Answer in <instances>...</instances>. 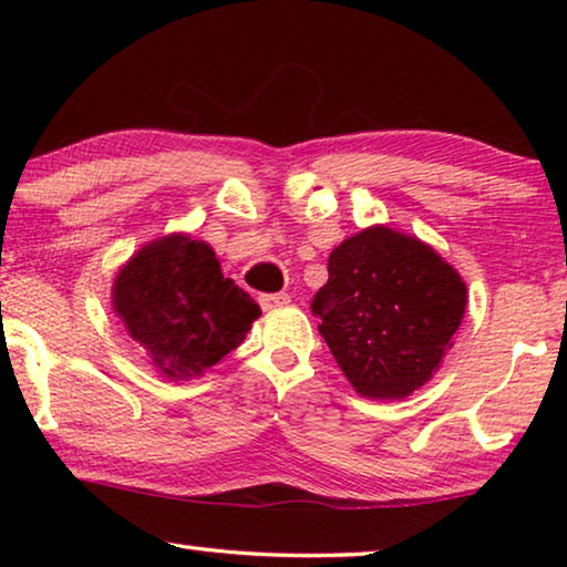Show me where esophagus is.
<instances>
[{"mask_svg": "<svg viewBox=\"0 0 567 567\" xmlns=\"http://www.w3.org/2000/svg\"><path fill=\"white\" fill-rule=\"evenodd\" d=\"M290 302V295L287 292H270V295H260V305L262 310H275V307H282Z\"/></svg>", "mask_w": 567, "mask_h": 567, "instance_id": "34e87169", "label": "esophagus"}]
</instances>
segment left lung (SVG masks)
Segmentation results:
<instances>
[{"instance_id": "left-lung-1", "label": "left lung", "mask_w": 567, "mask_h": 567, "mask_svg": "<svg viewBox=\"0 0 567 567\" xmlns=\"http://www.w3.org/2000/svg\"><path fill=\"white\" fill-rule=\"evenodd\" d=\"M328 275L310 307L350 385L375 400L425 385L465 315L453 267L415 237L370 227L332 249Z\"/></svg>"}]
</instances>
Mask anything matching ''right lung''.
I'll return each mask as SVG.
<instances>
[{"instance_id": "1", "label": "right lung", "mask_w": 567, "mask_h": 567, "mask_svg": "<svg viewBox=\"0 0 567 567\" xmlns=\"http://www.w3.org/2000/svg\"><path fill=\"white\" fill-rule=\"evenodd\" d=\"M114 312L167 378L203 375L245 340L260 305L219 270L209 245L172 235L122 267Z\"/></svg>"}]
</instances>
